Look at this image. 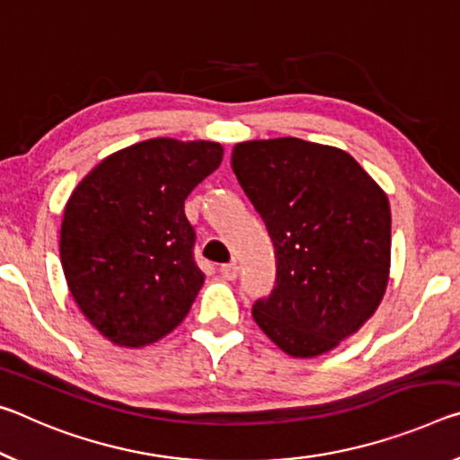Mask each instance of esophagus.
I'll list each match as a JSON object with an SVG mask.
<instances>
[{"label": "esophagus", "mask_w": 460, "mask_h": 460, "mask_svg": "<svg viewBox=\"0 0 460 460\" xmlns=\"http://www.w3.org/2000/svg\"><path fill=\"white\" fill-rule=\"evenodd\" d=\"M220 273L226 281H234L238 277V267L236 262H228V265H222L220 267Z\"/></svg>", "instance_id": "esophagus-1"}]
</instances>
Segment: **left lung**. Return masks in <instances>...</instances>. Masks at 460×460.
I'll return each instance as SVG.
<instances>
[{
    "instance_id": "8db88e82",
    "label": "left lung",
    "mask_w": 460,
    "mask_h": 460,
    "mask_svg": "<svg viewBox=\"0 0 460 460\" xmlns=\"http://www.w3.org/2000/svg\"><path fill=\"white\" fill-rule=\"evenodd\" d=\"M232 171L275 246L277 285L254 304V322L289 357L326 355L385 296V191L346 150L291 137L238 142Z\"/></svg>"
}]
</instances>
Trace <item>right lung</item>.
I'll return each instance as SVG.
<instances>
[{
  "mask_svg": "<svg viewBox=\"0 0 460 460\" xmlns=\"http://www.w3.org/2000/svg\"><path fill=\"white\" fill-rule=\"evenodd\" d=\"M222 155L220 142L142 140L105 156L73 190L60 265L75 304L111 344H153L190 314L206 275L183 203Z\"/></svg>",
  "mask_w": 460,
  "mask_h": 460,
  "instance_id": "obj_1",
  "label": "right lung"
}]
</instances>
